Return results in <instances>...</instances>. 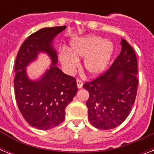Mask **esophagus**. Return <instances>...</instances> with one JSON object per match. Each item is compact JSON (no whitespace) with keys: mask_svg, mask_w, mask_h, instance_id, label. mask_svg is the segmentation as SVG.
<instances>
[{"mask_svg":"<svg viewBox=\"0 0 154 154\" xmlns=\"http://www.w3.org/2000/svg\"><path fill=\"white\" fill-rule=\"evenodd\" d=\"M77 88L78 89H81V88H82V86H83V82H82V81H81V80L77 79Z\"/></svg>","mask_w":154,"mask_h":154,"instance_id":"esophagus-1","label":"esophagus"}]
</instances>
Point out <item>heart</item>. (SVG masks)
Instances as JSON below:
<instances>
[{"mask_svg":"<svg viewBox=\"0 0 154 154\" xmlns=\"http://www.w3.org/2000/svg\"><path fill=\"white\" fill-rule=\"evenodd\" d=\"M113 53V45L96 35H88L72 40L70 50L62 48L59 59L68 72H72L78 65V59L85 57L84 68L88 74L98 76L106 69Z\"/></svg>","mask_w":154,"mask_h":154,"instance_id":"1","label":"heart"}]
</instances>
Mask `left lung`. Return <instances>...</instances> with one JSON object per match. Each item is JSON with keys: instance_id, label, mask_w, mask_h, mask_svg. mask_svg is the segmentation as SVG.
Instances as JSON below:
<instances>
[{"instance_id": "obj_1", "label": "left lung", "mask_w": 154, "mask_h": 154, "mask_svg": "<svg viewBox=\"0 0 154 154\" xmlns=\"http://www.w3.org/2000/svg\"><path fill=\"white\" fill-rule=\"evenodd\" d=\"M121 45L122 51L111 67L84 84L89 94L86 102L89 121L97 129H111L122 124L136 99L138 85L136 54L125 39H122Z\"/></svg>"}]
</instances>
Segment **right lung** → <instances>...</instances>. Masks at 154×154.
<instances>
[{
  "label": "right lung",
  "instance_id": "1",
  "mask_svg": "<svg viewBox=\"0 0 154 154\" xmlns=\"http://www.w3.org/2000/svg\"><path fill=\"white\" fill-rule=\"evenodd\" d=\"M66 26L44 28L32 33L20 46L15 61L16 101L26 122L38 129L48 130L65 120V108L77 92L76 79L65 74L57 66V55L53 39ZM40 52H45L51 66L41 79L28 78L26 67L36 60Z\"/></svg>",
  "mask_w": 154,
  "mask_h": 154
}]
</instances>
